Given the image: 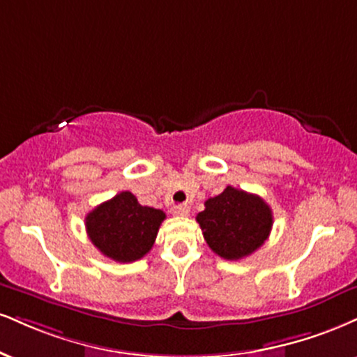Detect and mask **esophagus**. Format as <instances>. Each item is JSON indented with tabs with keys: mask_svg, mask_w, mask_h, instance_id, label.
I'll return each mask as SVG.
<instances>
[{
	"mask_svg": "<svg viewBox=\"0 0 357 357\" xmlns=\"http://www.w3.org/2000/svg\"><path fill=\"white\" fill-rule=\"evenodd\" d=\"M171 213H173L174 216H188V214H190V208H188L186 204H178L173 206Z\"/></svg>",
	"mask_w": 357,
	"mask_h": 357,
	"instance_id": "esophagus-1",
	"label": "esophagus"
}]
</instances>
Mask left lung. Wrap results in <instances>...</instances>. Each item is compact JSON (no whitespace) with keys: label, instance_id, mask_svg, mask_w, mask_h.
<instances>
[{"label":"left lung","instance_id":"8db88e82","mask_svg":"<svg viewBox=\"0 0 357 357\" xmlns=\"http://www.w3.org/2000/svg\"><path fill=\"white\" fill-rule=\"evenodd\" d=\"M196 221L218 256L238 261L263 246L271 233L273 211L263 197L227 186L206 201Z\"/></svg>","mask_w":357,"mask_h":357}]
</instances>
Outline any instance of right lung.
Masks as SVG:
<instances>
[{
    "label": "right lung",
    "instance_id": "1",
    "mask_svg": "<svg viewBox=\"0 0 357 357\" xmlns=\"http://www.w3.org/2000/svg\"><path fill=\"white\" fill-rule=\"evenodd\" d=\"M166 214L141 206L130 191L105 201L86 214V233L91 243L116 263H132L148 255Z\"/></svg>",
    "mask_w": 357,
    "mask_h": 357
}]
</instances>
